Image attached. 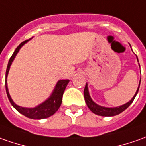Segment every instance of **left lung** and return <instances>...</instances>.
Here are the masks:
<instances>
[{
    "label": "left lung",
    "instance_id": "obj_1",
    "mask_svg": "<svg viewBox=\"0 0 146 146\" xmlns=\"http://www.w3.org/2000/svg\"><path fill=\"white\" fill-rule=\"evenodd\" d=\"M137 60H138V59H137ZM140 82H141V81H140ZM139 87L140 85L138 86V89L137 90V92H136L135 95L133 96V98H132L129 102L126 103V104H125V105H123V106H121L119 107H116V108H106V107L100 106H98L97 104H95L92 101L91 98H90V94H89V91H88L87 85L86 86L85 90H84V97H85V100H86L87 106H88V107L90 108V110L92 111L94 113L99 115V116H104V117H112V116H115V115H117L119 113H122L123 111L125 110L128 107L131 105V103L133 102L136 95H137L138 90H139Z\"/></svg>",
    "mask_w": 146,
    "mask_h": 146
}]
</instances>
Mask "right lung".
<instances>
[{
	"label": "right lung",
	"mask_w": 146,
	"mask_h": 146,
	"mask_svg": "<svg viewBox=\"0 0 146 146\" xmlns=\"http://www.w3.org/2000/svg\"><path fill=\"white\" fill-rule=\"evenodd\" d=\"M29 40H26L23 42H21V44H19L18 46L17 47V48L15 49L13 54L11 56L10 59L9 60V63L7 65L6 69V73H5V77L7 78L8 76V73L9 70L10 68V65L13 62V60L14 59V57L17 55V53L18 52L19 49L21 48V47L24 44H25ZM69 80H60L57 82L55 90L53 91L52 94L50 96V98H48V100H46L45 102H43L42 104L39 105L38 106L33 108V109H28V108H24V107H21L16 105L14 102H13L12 98H11L10 95L9 94L8 91V87H7V82L5 81V90H6L7 96L9 100V102L12 104V106L14 107L18 111L19 113H21V114H23L24 116L27 117L31 119H44L47 118L48 117L53 115L56 111L58 110L59 107L61 105L62 102V97H63V94L65 92V88L69 83Z\"/></svg>",
	"instance_id": "obj_1"
}]
</instances>
